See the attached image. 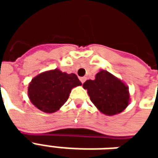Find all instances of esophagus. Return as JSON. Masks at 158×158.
Instances as JSON below:
<instances>
[{
  "label": "esophagus",
  "instance_id": "esophagus-1",
  "mask_svg": "<svg viewBox=\"0 0 158 158\" xmlns=\"http://www.w3.org/2000/svg\"><path fill=\"white\" fill-rule=\"evenodd\" d=\"M85 80H86V77H82V78H80V81H81L82 84H84V83L85 82Z\"/></svg>",
  "mask_w": 158,
  "mask_h": 158
}]
</instances>
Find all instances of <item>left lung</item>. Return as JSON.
<instances>
[{
  "label": "left lung",
  "instance_id": "obj_1",
  "mask_svg": "<svg viewBox=\"0 0 158 158\" xmlns=\"http://www.w3.org/2000/svg\"><path fill=\"white\" fill-rule=\"evenodd\" d=\"M83 87L87 89L94 105L108 116L121 113L129 104L127 86L107 71L98 73L95 80H87Z\"/></svg>",
  "mask_w": 158,
  "mask_h": 158
}]
</instances>
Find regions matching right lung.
Instances as JSON below:
<instances>
[{
	"label": "right lung",
	"instance_id": "right-lung-1",
	"mask_svg": "<svg viewBox=\"0 0 158 158\" xmlns=\"http://www.w3.org/2000/svg\"><path fill=\"white\" fill-rule=\"evenodd\" d=\"M81 85L74 73L58 69L40 73L29 84L28 94L31 102L44 113H54L67 102L71 89Z\"/></svg>",
	"mask_w": 158,
	"mask_h": 158
}]
</instances>
